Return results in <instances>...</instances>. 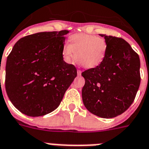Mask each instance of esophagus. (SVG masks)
Returning a JSON list of instances; mask_svg holds the SVG:
<instances>
[{
	"mask_svg": "<svg viewBox=\"0 0 149 149\" xmlns=\"http://www.w3.org/2000/svg\"><path fill=\"white\" fill-rule=\"evenodd\" d=\"M81 73H82L81 70H77V75H78V76H81Z\"/></svg>",
	"mask_w": 149,
	"mask_h": 149,
	"instance_id": "obj_1",
	"label": "esophagus"
}]
</instances>
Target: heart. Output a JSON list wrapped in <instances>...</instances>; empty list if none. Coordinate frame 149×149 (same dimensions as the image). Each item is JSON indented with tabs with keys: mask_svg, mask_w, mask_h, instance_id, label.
Returning a JSON list of instances; mask_svg holds the SVG:
<instances>
[{
	"mask_svg": "<svg viewBox=\"0 0 149 149\" xmlns=\"http://www.w3.org/2000/svg\"><path fill=\"white\" fill-rule=\"evenodd\" d=\"M107 44L104 38L87 34H75L69 38L62 55L65 62L72 63L76 60L86 68L98 67L105 58Z\"/></svg>",
	"mask_w": 149,
	"mask_h": 149,
	"instance_id": "b5f03b06",
	"label": "heart"
}]
</instances>
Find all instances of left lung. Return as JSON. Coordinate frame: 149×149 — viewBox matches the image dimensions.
Wrapping results in <instances>:
<instances>
[{
    "mask_svg": "<svg viewBox=\"0 0 149 149\" xmlns=\"http://www.w3.org/2000/svg\"><path fill=\"white\" fill-rule=\"evenodd\" d=\"M99 36L107 42V54L98 67L82 73V98L89 112L108 119L123 113L134 101L140 85V60L123 38Z\"/></svg>",
    "mask_w": 149,
    "mask_h": 149,
    "instance_id": "left-lung-1",
    "label": "left lung"
}]
</instances>
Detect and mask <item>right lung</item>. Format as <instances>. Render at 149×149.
Returning a JSON list of instances; mask_svg holds the SVG:
<instances>
[{
    "label": "right lung",
    "mask_w": 149,
    "mask_h": 149,
    "mask_svg": "<svg viewBox=\"0 0 149 149\" xmlns=\"http://www.w3.org/2000/svg\"><path fill=\"white\" fill-rule=\"evenodd\" d=\"M67 30L44 32L19 40L6 63L5 88L14 107L29 117L51 113L60 105L77 76L63 61Z\"/></svg>",
    "instance_id": "right-lung-1"
}]
</instances>
